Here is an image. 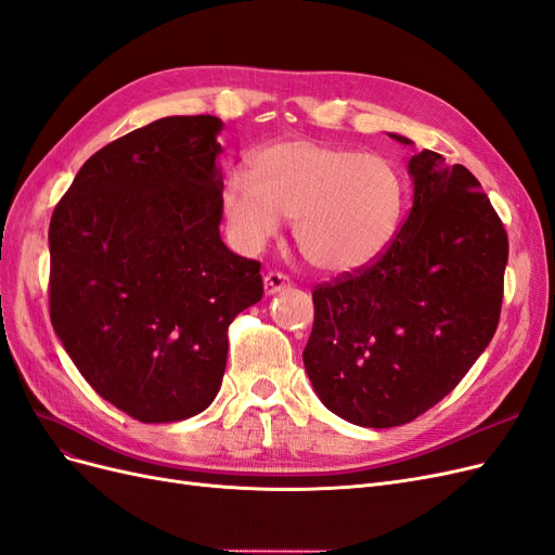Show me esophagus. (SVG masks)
Segmentation results:
<instances>
[{
  "label": "esophagus",
  "instance_id": "esophagus-1",
  "mask_svg": "<svg viewBox=\"0 0 555 555\" xmlns=\"http://www.w3.org/2000/svg\"><path fill=\"white\" fill-rule=\"evenodd\" d=\"M289 284H292L289 278H286L280 271H271V273L263 275V292H266V296H273V294L286 289V286H289Z\"/></svg>",
  "mask_w": 555,
  "mask_h": 555
}]
</instances>
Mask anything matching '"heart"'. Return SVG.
<instances>
[{"instance_id": "heart-1", "label": "heart", "mask_w": 555, "mask_h": 555, "mask_svg": "<svg viewBox=\"0 0 555 555\" xmlns=\"http://www.w3.org/2000/svg\"><path fill=\"white\" fill-rule=\"evenodd\" d=\"M222 208L243 253H259L289 218L298 250L314 269L351 273L392 243L404 181L384 156L289 140L261 149L253 175L229 171Z\"/></svg>"}]
</instances>
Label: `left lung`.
<instances>
[{
    "label": "left lung",
    "mask_w": 555,
    "mask_h": 555,
    "mask_svg": "<svg viewBox=\"0 0 555 555\" xmlns=\"http://www.w3.org/2000/svg\"><path fill=\"white\" fill-rule=\"evenodd\" d=\"M409 175L413 206L386 253L312 292L305 370L323 406L360 427L406 425L438 404L501 319L507 232L480 181L429 149Z\"/></svg>",
    "instance_id": "left-lung-1"
}]
</instances>
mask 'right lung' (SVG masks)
Returning <instances> with one entry per match:
<instances>
[{
    "instance_id": "obj_1",
    "label": "right lung",
    "mask_w": 555,
    "mask_h": 555,
    "mask_svg": "<svg viewBox=\"0 0 555 555\" xmlns=\"http://www.w3.org/2000/svg\"><path fill=\"white\" fill-rule=\"evenodd\" d=\"M211 114L165 117L82 165L50 220V319L87 384L140 423L216 399L229 323L263 296L261 263L220 238Z\"/></svg>"
}]
</instances>
